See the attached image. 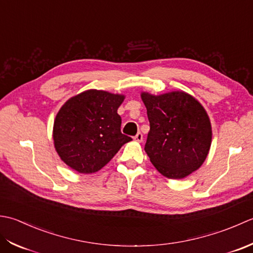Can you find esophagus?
<instances>
[{
	"mask_svg": "<svg viewBox=\"0 0 253 253\" xmlns=\"http://www.w3.org/2000/svg\"><path fill=\"white\" fill-rule=\"evenodd\" d=\"M134 141L137 143H141L143 141V134L142 133H137L135 136H134Z\"/></svg>",
	"mask_w": 253,
	"mask_h": 253,
	"instance_id": "obj_1",
	"label": "esophagus"
}]
</instances>
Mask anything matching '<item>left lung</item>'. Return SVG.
<instances>
[{"label": "left lung", "mask_w": 253, "mask_h": 253, "mask_svg": "<svg viewBox=\"0 0 253 253\" xmlns=\"http://www.w3.org/2000/svg\"><path fill=\"white\" fill-rule=\"evenodd\" d=\"M151 130L145 144L149 161L168 179H183L209 155L212 125L202 104L183 90L161 95L142 91Z\"/></svg>", "instance_id": "1"}]
</instances>
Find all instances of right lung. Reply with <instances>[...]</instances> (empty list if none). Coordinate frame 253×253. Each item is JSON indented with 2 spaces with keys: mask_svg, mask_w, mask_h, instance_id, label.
Listing matches in <instances>:
<instances>
[{
  "mask_svg": "<svg viewBox=\"0 0 253 253\" xmlns=\"http://www.w3.org/2000/svg\"><path fill=\"white\" fill-rule=\"evenodd\" d=\"M126 95L87 89L64 102L53 123V144L61 161L80 173L105 167L126 143L118 108Z\"/></svg>",
  "mask_w": 253,
  "mask_h": 253,
  "instance_id": "right-lung-1",
  "label": "right lung"
}]
</instances>
